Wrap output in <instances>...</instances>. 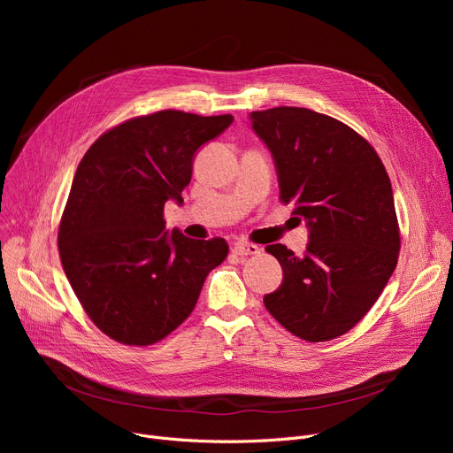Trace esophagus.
<instances>
[{"mask_svg":"<svg viewBox=\"0 0 453 453\" xmlns=\"http://www.w3.org/2000/svg\"><path fill=\"white\" fill-rule=\"evenodd\" d=\"M233 253H234V255H241V257L257 255V253H260V248L255 246V244H250V242H236V244L233 246Z\"/></svg>","mask_w":453,"mask_h":453,"instance_id":"esophagus-1","label":"esophagus"}]
</instances>
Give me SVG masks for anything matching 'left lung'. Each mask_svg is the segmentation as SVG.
<instances>
[{"mask_svg": "<svg viewBox=\"0 0 453 453\" xmlns=\"http://www.w3.org/2000/svg\"><path fill=\"white\" fill-rule=\"evenodd\" d=\"M272 152L279 193L304 219L303 257L266 248L282 266L268 312L306 342L334 340L382 294L398 260L400 234L389 176L369 142L338 119L294 106L250 113Z\"/></svg>", "mask_w": 453, "mask_h": 453, "instance_id": "left-lung-1", "label": "left lung"}]
</instances>
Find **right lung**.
<instances>
[{
  "mask_svg": "<svg viewBox=\"0 0 453 453\" xmlns=\"http://www.w3.org/2000/svg\"><path fill=\"white\" fill-rule=\"evenodd\" d=\"M233 115L163 110L103 134L77 166L58 229L67 280L89 319L125 345H152L195 311L203 280L224 263V239L165 229L183 203L198 149Z\"/></svg>",
  "mask_w": 453,
  "mask_h": 453,
  "instance_id": "1",
  "label": "right lung"
}]
</instances>
